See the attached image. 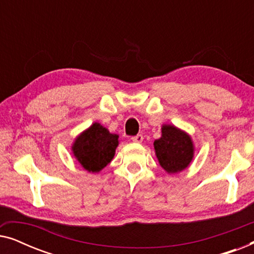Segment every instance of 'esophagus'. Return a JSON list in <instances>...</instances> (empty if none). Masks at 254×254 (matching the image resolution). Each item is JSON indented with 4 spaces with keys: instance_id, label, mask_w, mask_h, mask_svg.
<instances>
[{
    "instance_id": "esophagus-1",
    "label": "esophagus",
    "mask_w": 254,
    "mask_h": 254,
    "mask_svg": "<svg viewBox=\"0 0 254 254\" xmlns=\"http://www.w3.org/2000/svg\"><path fill=\"white\" fill-rule=\"evenodd\" d=\"M131 141H133L134 143H142V141H143V136H142L141 134H138L136 136L131 137Z\"/></svg>"
}]
</instances>
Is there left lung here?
Instances as JSON below:
<instances>
[{
  "label": "left lung",
  "instance_id": "obj_1",
  "mask_svg": "<svg viewBox=\"0 0 254 254\" xmlns=\"http://www.w3.org/2000/svg\"><path fill=\"white\" fill-rule=\"evenodd\" d=\"M154 149L159 165L169 175L179 173L189 168L195 150L189 133L168 124L162 126V135L155 140Z\"/></svg>",
  "mask_w": 254,
  "mask_h": 254
}]
</instances>
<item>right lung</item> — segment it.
Listing matches in <instances>:
<instances>
[{
    "label": "right lung",
    "mask_w": 254,
    "mask_h": 254,
    "mask_svg": "<svg viewBox=\"0 0 254 254\" xmlns=\"http://www.w3.org/2000/svg\"><path fill=\"white\" fill-rule=\"evenodd\" d=\"M118 145L119 135L110 133L99 123H93L75 137L71 152L85 171L98 173L112 161Z\"/></svg>",
    "instance_id": "obj_1"
}]
</instances>
